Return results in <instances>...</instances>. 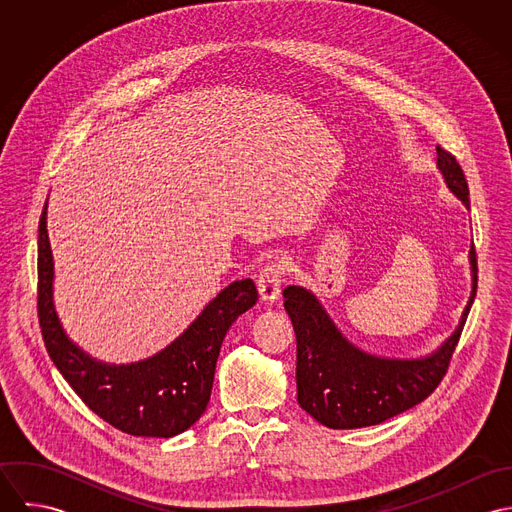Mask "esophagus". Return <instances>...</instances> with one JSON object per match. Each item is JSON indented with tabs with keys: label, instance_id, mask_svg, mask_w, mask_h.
<instances>
[{
	"label": "esophagus",
	"instance_id": "esophagus-1",
	"mask_svg": "<svg viewBox=\"0 0 512 512\" xmlns=\"http://www.w3.org/2000/svg\"><path fill=\"white\" fill-rule=\"evenodd\" d=\"M286 274H288V262L284 258H276L262 268L258 276V292L262 301H274L280 297Z\"/></svg>",
	"mask_w": 512,
	"mask_h": 512
}]
</instances>
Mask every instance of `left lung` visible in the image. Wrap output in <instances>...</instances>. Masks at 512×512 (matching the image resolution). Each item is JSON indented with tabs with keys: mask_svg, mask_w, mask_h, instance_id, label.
<instances>
[{
	"mask_svg": "<svg viewBox=\"0 0 512 512\" xmlns=\"http://www.w3.org/2000/svg\"><path fill=\"white\" fill-rule=\"evenodd\" d=\"M438 167L447 187L469 207V187L455 155L438 146ZM473 293L455 333L434 355L390 361L353 347L333 325L313 293L288 286L284 307L297 341V402L333 430L376 426L424 402L443 380L477 293V254L471 248Z\"/></svg>",
	"mask_w": 512,
	"mask_h": 512,
	"instance_id": "1",
	"label": "left lung"
}]
</instances>
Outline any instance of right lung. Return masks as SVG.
Listing matches in <instances>:
<instances>
[{
	"mask_svg": "<svg viewBox=\"0 0 512 512\" xmlns=\"http://www.w3.org/2000/svg\"><path fill=\"white\" fill-rule=\"evenodd\" d=\"M37 315L51 361L78 398L112 428L144 438H173L207 410L220 345L238 315L256 301V284H230L165 351L136 365H102L67 339L53 305V256L47 205L39 220Z\"/></svg>",
	"mask_w": 512,
	"mask_h": 512,
	"instance_id": "obj_1",
	"label": "right lung"
}]
</instances>
